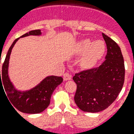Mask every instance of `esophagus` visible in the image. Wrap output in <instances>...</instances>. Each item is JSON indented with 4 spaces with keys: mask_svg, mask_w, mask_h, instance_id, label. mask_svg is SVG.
<instances>
[{
    "mask_svg": "<svg viewBox=\"0 0 134 134\" xmlns=\"http://www.w3.org/2000/svg\"><path fill=\"white\" fill-rule=\"evenodd\" d=\"M71 78V75L68 73H65L64 74V76H63V79H64V80L65 81H67V80H70Z\"/></svg>",
    "mask_w": 134,
    "mask_h": 134,
    "instance_id": "1",
    "label": "esophagus"
}]
</instances>
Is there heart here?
<instances>
[{
  "instance_id": "1",
  "label": "heart",
  "mask_w": 134,
  "mask_h": 134,
  "mask_svg": "<svg viewBox=\"0 0 134 134\" xmlns=\"http://www.w3.org/2000/svg\"><path fill=\"white\" fill-rule=\"evenodd\" d=\"M106 45L103 40L92 41L91 39L81 40L76 46V54L83 55L80 60V66L83 69L93 67L103 58L105 53Z\"/></svg>"
}]
</instances>
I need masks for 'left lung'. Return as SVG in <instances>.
Returning <instances> with one entry per match:
<instances>
[{"mask_svg": "<svg viewBox=\"0 0 134 134\" xmlns=\"http://www.w3.org/2000/svg\"><path fill=\"white\" fill-rule=\"evenodd\" d=\"M102 34L108 49L105 60L98 67L81 71L73 77L76 83L74 101L83 112L105 110L124 85L125 68L121 49L112 38Z\"/></svg>", "mask_w": 134, "mask_h": 134, "instance_id": "8db88e82", "label": "left lung"}]
</instances>
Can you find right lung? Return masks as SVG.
I'll use <instances>...</instances> for the list:
<instances>
[{
	"label": "right lung",
	"mask_w": 134,
	"mask_h": 134,
	"mask_svg": "<svg viewBox=\"0 0 134 134\" xmlns=\"http://www.w3.org/2000/svg\"><path fill=\"white\" fill-rule=\"evenodd\" d=\"M29 36H41V31L40 29L30 31L19 38ZM19 38L14 41L6 55L5 60L2 67V76H1L0 71V88L1 86V87L3 86L5 96L7 95V98L9 99L8 100L11 103L10 104L13 105V108L15 107L19 111L24 113L38 114L48 107L51 103V96L57 86L63 82V79L61 76H48L31 89L26 91L17 90L10 81L8 75V67L12 49Z\"/></svg>",
	"instance_id": "add662e5"
}]
</instances>
